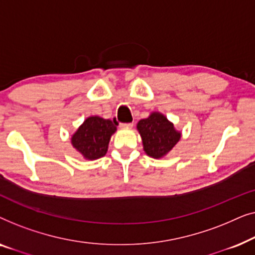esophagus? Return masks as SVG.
<instances>
[{
  "label": "esophagus",
  "instance_id": "34e87169",
  "mask_svg": "<svg viewBox=\"0 0 255 255\" xmlns=\"http://www.w3.org/2000/svg\"><path fill=\"white\" fill-rule=\"evenodd\" d=\"M121 127H122V128H130L133 127V123H123V124H121Z\"/></svg>",
  "mask_w": 255,
  "mask_h": 255
}]
</instances>
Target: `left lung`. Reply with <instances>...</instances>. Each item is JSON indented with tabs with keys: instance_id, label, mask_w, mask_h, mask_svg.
<instances>
[{
	"instance_id": "8db88e82",
	"label": "left lung",
	"mask_w": 255,
	"mask_h": 255,
	"mask_svg": "<svg viewBox=\"0 0 255 255\" xmlns=\"http://www.w3.org/2000/svg\"><path fill=\"white\" fill-rule=\"evenodd\" d=\"M137 128L141 135L144 151L152 158L166 155L181 137L174 125L159 113H153L148 118L139 121Z\"/></svg>"
}]
</instances>
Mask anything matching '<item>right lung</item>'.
I'll return each mask as SVG.
<instances>
[{
  "instance_id": "add662e5",
  "label": "right lung",
  "mask_w": 255,
  "mask_h": 255,
  "mask_svg": "<svg viewBox=\"0 0 255 255\" xmlns=\"http://www.w3.org/2000/svg\"><path fill=\"white\" fill-rule=\"evenodd\" d=\"M116 127L109 120L93 116L87 118L73 134L72 144L86 159L94 160L106 155L111 134Z\"/></svg>"
}]
</instances>
